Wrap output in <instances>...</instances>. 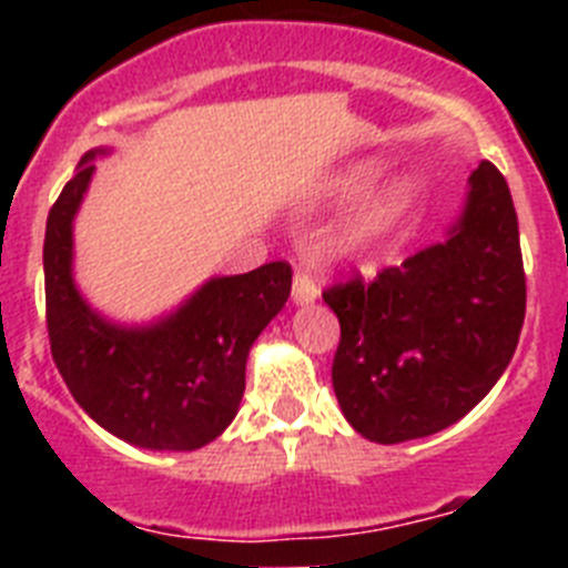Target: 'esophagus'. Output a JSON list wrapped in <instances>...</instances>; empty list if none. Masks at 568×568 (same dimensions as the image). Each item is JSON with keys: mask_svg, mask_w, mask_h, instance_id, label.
<instances>
[{"mask_svg": "<svg viewBox=\"0 0 568 568\" xmlns=\"http://www.w3.org/2000/svg\"><path fill=\"white\" fill-rule=\"evenodd\" d=\"M318 295H321V287H318V281H315L313 275L295 273V278H293V304L304 307V304H313Z\"/></svg>", "mask_w": 568, "mask_h": 568, "instance_id": "34e87169", "label": "esophagus"}]
</instances>
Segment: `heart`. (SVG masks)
I'll use <instances>...</instances> for the list:
<instances>
[{
    "instance_id": "heart-1",
    "label": "heart",
    "mask_w": 568,
    "mask_h": 568,
    "mask_svg": "<svg viewBox=\"0 0 568 568\" xmlns=\"http://www.w3.org/2000/svg\"><path fill=\"white\" fill-rule=\"evenodd\" d=\"M378 162H355L335 175L333 187L338 190V193H355V190L366 187V184L373 182L375 175H378ZM415 199H418V184H415L413 175L395 173L389 175V179H384V182H381L378 187L366 195L364 202L349 213V219L341 224V230L333 239L335 253L355 255L375 247V244L384 241L395 227H400V222H404L406 215L413 213Z\"/></svg>"
}]
</instances>
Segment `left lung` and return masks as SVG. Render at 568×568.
<instances>
[{
  "mask_svg": "<svg viewBox=\"0 0 568 568\" xmlns=\"http://www.w3.org/2000/svg\"><path fill=\"white\" fill-rule=\"evenodd\" d=\"M324 301L341 324L333 389L355 433L404 444L464 418L509 366L526 315L518 215L498 168L471 170L444 239Z\"/></svg>",
  "mask_w": 568,
  "mask_h": 568,
  "instance_id": "8db88e82",
  "label": "left lung"
}]
</instances>
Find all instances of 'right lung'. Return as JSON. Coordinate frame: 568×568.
Segmentation results:
<instances>
[{
	"label": "right lung",
	"instance_id": "add662e5",
	"mask_svg": "<svg viewBox=\"0 0 568 568\" xmlns=\"http://www.w3.org/2000/svg\"><path fill=\"white\" fill-rule=\"evenodd\" d=\"M90 150L64 184L44 230L50 353L90 418L119 440L153 453H190L239 415L255 338L287 304L293 270L273 261L253 273L213 275L153 321L99 313L73 275V222L97 159Z\"/></svg>",
	"mask_w": 568,
	"mask_h": 568
}]
</instances>
